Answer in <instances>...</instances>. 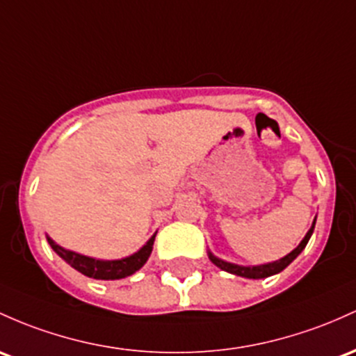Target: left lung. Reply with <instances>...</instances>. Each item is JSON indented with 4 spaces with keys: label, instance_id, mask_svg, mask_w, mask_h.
<instances>
[{
    "label": "left lung",
    "instance_id": "left-lung-1",
    "mask_svg": "<svg viewBox=\"0 0 356 356\" xmlns=\"http://www.w3.org/2000/svg\"><path fill=\"white\" fill-rule=\"evenodd\" d=\"M314 226H316V218L314 221H312L309 232L306 233V236L300 240V243L292 250L291 253H287L286 257H282V259L275 260V261H268V264H261V265H238V264H232V261H226L222 259H218L216 255H213V253L208 250V257L209 260L213 261L214 265H216L218 268H221V270L225 272H229L233 273V275H240V277H245V279H265V277H270V275H275V273L282 272L284 268L287 267V265H291L292 261H294L300 255V252H302L304 248H306L307 241H309V238L312 235V232H314Z\"/></svg>",
    "mask_w": 356,
    "mask_h": 356
}]
</instances>
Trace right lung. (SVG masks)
<instances>
[{"label":"right lung","mask_w":356,"mask_h":356,"mask_svg":"<svg viewBox=\"0 0 356 356\" xmlns=\"http://www.w3.org/2000/svg\"><path fill=\"white\" fill-rule=\"evenodd\" d=\"M155 236L157 232L154 233L145 245L138 250V252L131 253V255L124 257V259H116V260H101V259H92V257L81 255V253L72 252L60 245L56 243L49 235H47V241L52 247L54 252L60 257L62 260L67 261L72 268H76L77 272H81L86 277H91L96 280H118L124 279V277L131 275L136 270L143 267L147 264L148 257H150L152 248H154Z\"/></svg>","instance_id":"add662e5"}]
</instances>
